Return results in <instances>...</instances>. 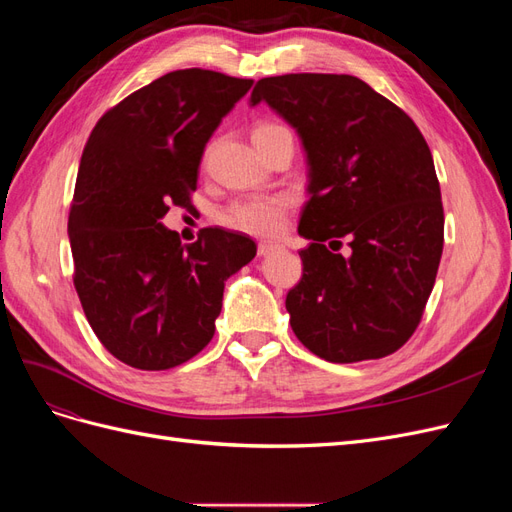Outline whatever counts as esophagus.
Instances as JSON below:
<instances>
[{"mask_svg": "<svg viewBox=\"0 0 512 512\" xmlns=\"http://www.w3.org/2000/svg\"><path fill=\"white\" fill-rule=\"evenodd\" d=\"M275 250H280V243H273V241H260L258 243V254L260 256H267V254H271Z\"/></svg>", "mask_w": 512, "mask_h": 512, "instance_id": "obj_1", "label": "esophagus"}]
</instances>
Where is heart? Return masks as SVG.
Listing matches in <instances>:
<instances>
[{
	"mask_svg": "<svg viewBox=\"0 0 512 512\" xmlns=\"http://www.w3.org/2000/svg\"><path fill=\"white\" fill-rule=\"evenodd\" d=\"M280 128L284 126L273 121L258 123L254 136H262ZM288 209H290V198L286 194H254V196H243V198L232 200L230 205H226L218 213V220L228 228L250 232V235L269 237L282 230Z\"/></svg>",
	"mask_w": 512,
	"mask_h": 512,
	"instance_id": "1",
	"label": "heart"
}]
</instances>
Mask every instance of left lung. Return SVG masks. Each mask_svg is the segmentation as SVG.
<instances>
[{"label": "left lung", "instance_id": "obj_1", "mask_svg": "<svg viewBox=\"0 0 512 512\" xmlns=\"http://www.w3.org/2000/svg\"><path fill=\"white\" fill-rule=\"evenodd\" d=\"M250 102L297 128L307 153L299 235L312 243L286 294L294 335L329 363L393 354L423 318L444 247L440 183L421 130L350 74L269 76Z\"/></svg>", "mask_w": 512, "mask_h": 512}]
</instances>
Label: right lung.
<instances>
[{
    "label": "right lung",
    "mask_w": 512,
    "mask_h": 512,
    "mask_svg": "<svg viewBox=\"0 0 512 512\" xmlns=\"http://www.w3.org/2000/svg\"><path fill=\"white\" fill-rule=\"evenodd\" d=\"M252 79L188 68L141 87L91 130L68 215L74 288L115 359L160 371L190 361L215 333L224 282L256 256L243 232L209 226L181 245L162 226L192 207L205 145Z\"/></svg>",
    "instance_id": "add662e5"
}]
</instances>
